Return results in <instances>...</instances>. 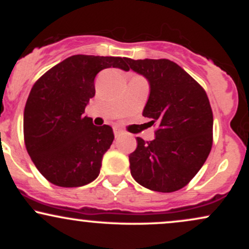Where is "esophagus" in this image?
I'll return each instance as SVG.
<instances>
[{
    "label": "esophagus",
    "instance_id": "esophagus-1",
    "mask_svg": "<svg viewBox=\"0 0 249 249\" xmlns=\"http://www.w3.org/2000/svg\"><path fill=\"white\" fill-rule=\"evenodd\" d=\"M113 133H115L116 137H118V136H121V134L123 133V131L119 127H115V128H113Z\"/></svg>",
    "mask_w": 249,
    "mask_h": 249
}]
</instances>
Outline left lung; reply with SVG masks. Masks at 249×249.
<instances>
[{"instance_id": "8db88e82", "label": "left lung", "mask_w": 249, "mask_h": 249, "mask_svg": "<svg viewBox=\"0 0 249 249\" xmlns=\"http://www.w3.org/2000/svg\"><path fill=\"white\" fill-rule=\"evenodd\" d=\"M150 83L142 116L157 123L156 138L137 137L128 156L133 179L151 191L170 193L186 186L206 161L213 142V113L198 82L170 59L126 58Z\"/></svg>"}]
</instances>
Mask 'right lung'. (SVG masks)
Instances as JSON below:
<instances>
[{
	"label": "right lung",
	"instance_id": "add662e5",
	"mask_svg": "<svg viewBox=\"0 0 249 249\" xmlns=\"http://www.w3.org/2000/svg\"><path fill=\"white\" fill-rule=\"evenodd\" d=\"M107 68L128 71L125 57L73 55L34 84L24 107V142L37 170L61 187L93 181L115 136L83 116L95 96V77Z\"/></svg>",
	"mask_w": 249,
	"mask_h": 249
}]
</instances>
